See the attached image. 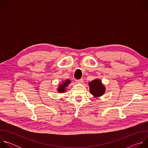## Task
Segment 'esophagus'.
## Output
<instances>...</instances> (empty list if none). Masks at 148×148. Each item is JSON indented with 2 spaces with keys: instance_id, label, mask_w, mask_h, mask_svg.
<instances>
[{
  "instance_id": "34e87169",
  "label": "esophagus",
  "mask_w": 148,
  "mask_h": 148,
  "mask_svg": "<svg viewBox=\"0 0 148 148\" xmlns=\"http://www.w3.org/2000/svg\"><path fill=\"white\" fill-rule=\"evenodd\" d=\"M75 82L77 84H82L83 82V79H77L75 81Z\"/></svg>"
}]
</instances>
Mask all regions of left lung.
<instances>
[{
  "label": "left lung",
  "mask_w": 148,
  "mask_h": 148,
  "mask_svg": "<svg viewBox=\"0 0 148 148\" xmlns=\"http://www.w3.org/2000/svg\"><path fill=\"white\" fill-rule=\"evenodd\" d=\"M90 92L94 98H97L103 95L106 90L101 79L96 78L88 82Z\"/></svg>",
  "instance_id": "obj_1"
}]
</instances>
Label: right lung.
I'll list each match as a JSON object with an SVG mask.
<instances>
[{
  "mask_svg": "<svg viewBox=\"0 0 148 148\" xmlns=\"http://www.w3.org/2000/svg\"><path fill=\"white\" fill-rule=\"evenodd\" d=\"M71 82V80L69 79H66L65 81H62L61 83L60 84L57 88V91L58 93H64L67 91V87L69 86V84Z\"/></svg>",
  "mask_w": 148,
  "mask_h": 148,
  "instance_id": "1",
  "label": "right lung"
}]
</instances>
